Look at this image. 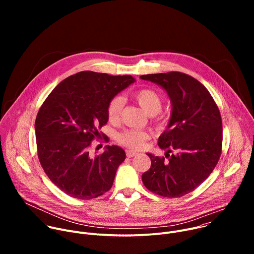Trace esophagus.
I'll return each instance as SVG.
<instances>
[{
  "label": "esophagus",
  "instance_id": "1",
  "mask_svg": "<svg viewBox=\"0 0 254 254\" xmlns=\"http://www.w3.org/2000/svg\"><path fill=\"white\" fill-rule=\"evenodd\" d=\"M135 156H137V153H136V152L127 151V158H132V157H135Z\"/></svg>",
  "mask_w": 254,
  "mask_h": 254
}]
</instances>
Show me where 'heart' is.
Here are the masks:
<instances>
[{"label": "heart", "mask_w": 254, "mask_h": 254, "mask_svg": "<svg viewBox=\"0 0 254 254\" xmlns=\"http://www.w3.org/2000/svg\"><path fill=\"white\" fill-rule=\"evenodd\" d=\"M135 101L140 105L142 110L150 116H154L155 123L159 126H166L169 122V116L161 113L163 96L153 88H140L132 94ZM123 108V98L116 96L111 99L107 104L106 114L107 119L111 123L119 122ZM150 137L149 132L140 129H126L117 134V140L122 146L128 149L137 150L143 146Z\"/></svg>", "instance_id": "1"}]
</instances>
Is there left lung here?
<instances>
[{
  "label": "left lung",
  "instance_id": "1",
  "mask_svg": "<svg viewBox=\"0 0 254 254\" xmlns=\"http://www.w3.org/2000/svg\"><path fill=\"white\" fill-rule=\"evenodd\" d=\"M168 92L173 111L168 129L159 137L165 157L151 154V168L141 176L151 192L178 198L194 191L210 176L222 153V121L208 89L179 71L141 75ZM175 154L169 155L170 152Z\"/></svg>",
  "mask_w": 254,
  "mask_h": 254
}]
</instances>
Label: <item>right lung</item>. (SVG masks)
Returning a JSON list of instances; mask_svg holds the SVG:
<instances>
[{
    "mask_svg": "<svg viewBox=\"0 0 254 254\" xmlns=\"http://www.w3.org/2000/svg\"><path fill=\"white\" fill-rule=\"evenodd\" d=\"M133 81L130 75L81 71L61 81L42 103L35 121L38 159L68 196L90 200L113 187L125 151L108 146L93 157L89 148L103 136L99 128L107 124L108 102ZM103 139L107 142V136Z\"/></svg>",
    "mask_w": 254,
    "mask_h": 254,
    "instance_id": "obj_1",
    "label": "right lung"
}]
</instances>
